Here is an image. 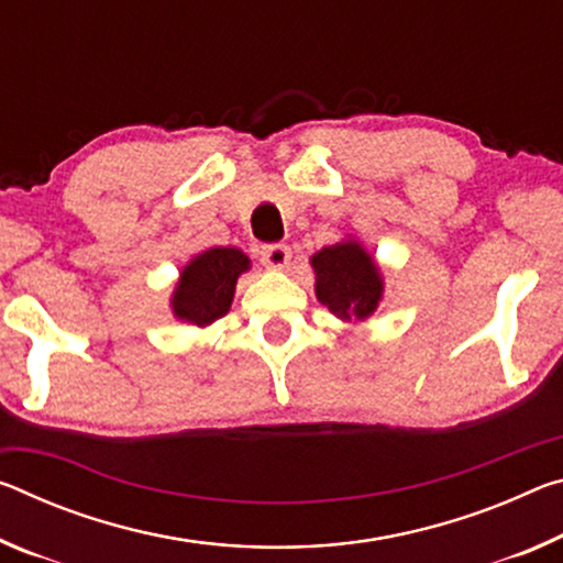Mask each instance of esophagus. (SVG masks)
<instances>
[{
  "label": "esophagus",
  "instance_id": "obj_1",
  "mask_svg": "<svg viewBox=\"0 0 563 563\" xmlns=\"http://www.w3.org/2000/svg\"><path fill=\"white\" fill-rule=\"evenodd\" d=\"M261 261L265 267H273V271H283V267L290 265V247L283 243L275 245H263L261 247Z\"/></svg>",
  "mask_w": 563,
  "mask_h": 563
}]
</instances>
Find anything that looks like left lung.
Segmentation results:
<instances>
[{"label":"left lung","mask_w":563,"mask_h":563,"mask_svg":"<svg viewBox=\"0 0 563 563\" xmlns=\"http://www.w3.org/2000/svg\"><path fill=\"white\" fill-rule=\"evenodd\" d=\"M316 273V296L341 320H365L383 298L378 265L358 240H343L310 257Z\"/></svg>","instance_id":"left-lung-1"}]
</instances>
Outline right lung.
Returning <instances> with one entry per match:
<instances>
[{
	"instance_id": "1",
	"label": "right lung",
	"mask_w": 563,
	"mask_h": 563,
	"mask_svg": "<svg viewBox=\"0 0 563 563\" xmlns=\"http://www.w3.org/2000/svg\"><path fill=\"white\" fill-rule=\"evenodd\" d=\"M250 271V257L238 247H210L183 267L169 298L177 320L205 328L230 310L238 278Z\"/></svg>"
}]
</instances>
